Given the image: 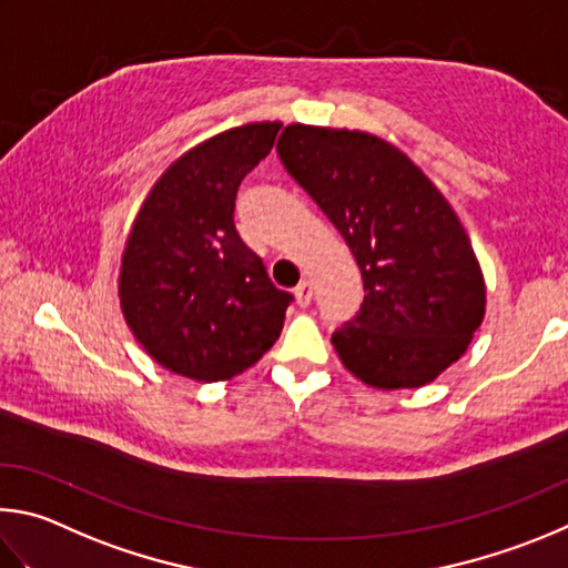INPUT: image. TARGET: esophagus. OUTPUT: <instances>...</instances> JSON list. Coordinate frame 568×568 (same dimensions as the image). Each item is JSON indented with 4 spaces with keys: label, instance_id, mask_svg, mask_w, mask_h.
I'll return each mask as SVG.
<instances>
[{
    "label": "esophagus",
    "instance_id": "34e87169",
    "mask_svg": "<svg viewBox=\"0 0 568 568\" xmlns=\"http://www.w3.org/2000/svg\"><path fill=\"white\" fill-rule=\"evenodd\" d=\"M312 294H314V292H312V284L304 278V282H300V286H296V290H294L296 304H300V306H310V304H312Z\"/></svg>",
    "mask_w": 568,
    "mask_h": 568
}]
</instances>
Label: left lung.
<instances>
[{"mask_svg": "<svg viewBox=\"0 0 568 568\" xmlns=\"http://www.w3.org/2000/svg\"><path fill=\"white\" fill-rule=\"evenodd\" d=\"M278 159L349 244L364 304L332 334L342 364L376 389H416L459 359L481 326L486 286L444 194L384 139L290 124Z\"/></svg>", "mask_w": 568, "mask_h": 568, "instance_id": "8db88e82", "label": "left lung"}]
</instances>
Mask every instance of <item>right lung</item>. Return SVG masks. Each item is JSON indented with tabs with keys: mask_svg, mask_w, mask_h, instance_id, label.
Instances as JSON below:
<instances>
[{
	"mask_svg": "<svg viewBox=\"0 0 568 568\" xmlns=\"http://www.w3.org/2000/svg\"><path fill=\"white\" fill-rule=\"evenodd\" d=\"M278 129L244 124L189 149L156 179L129 232L124 320L156 364L186 379H232L282 334L294 296L276 290L234 226L239 184Z\"/></svg>",
	"mask_w": 568,
	"mask_h": 568,
	"instance_id": "right-lung-1",
	"label": "right lung"
}]
</instances>
